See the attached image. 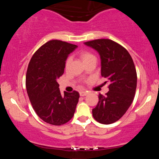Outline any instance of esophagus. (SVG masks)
<instances>
[{"label":"esophagus","instance_id":"1","mask_svg":"<svg viewBox=\"0 0 159 159\" xmlns=\"http://www.w3.org/2000/svg\"><path fill=\"white\" fill-rule=\"evenodd\" d=\"M87 95V93L85 92V91H81L80 92V96H85Z\"/></svg>","mask_w":159,"mask_h":159}]
</instances>
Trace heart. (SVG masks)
I'll return each instance as SVG.
<instances>
[{"label":"heart","instance_id":"b5f03b06","mask_svg":"<svg viewBox=\"0 0 159 159\" xmlns=\"http://www.w3.org/2000/svg\"><path fill=\"white\" fill-rule=\"evenodd\" d=\"M80 57H81V61H83V63L84 62L88 61V60L92 59V58H95L94 56L92 54H90V53L87 52H82L81 54H80ZM69 60H67L66 63V66H67L69 65Z\"/></svg>","mask_w":159,"mask_h":159}]
</instances>
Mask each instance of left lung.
Listing matches in <instances>:
<instances>
[{
    "label": "left lung",
    "mask_w": 159,
    "mask_h": 159,
    "mask_svg": "<svg viewBox=\"0 0 159 159\" xmlns=\"http://www.w3.org/2000/svg\"><path fill=\"white\" fill-rule=\"evenodd\" d=\"M98 53L101 75L109 83L105 96L98 95V102L93 116L98 123L111 124L120 120L132 105L137 87V72L129 53L118 43L108 39L84 43Z\"/></svg>",
    "instance_id": "1"
}]
</instances>
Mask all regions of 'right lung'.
I'll list each match as a JSON object with an SVG mask.
<instances>
[{"instance_id": "1", "label": "right lung", "mask_w": 159, "mask_h": 159, "mask_svg": "<svg viewBox=\"0 0 159 159\" xmlns=\"http://www.w3.org/2000/svg\"><path fill=\"white\" fill-rule=\"evenodd\" d=\"M78 46L61 40H51L33 55L26 75V88L38 116L54 125L66 123L72 118L79 93L64 92L62 96L57 79L64 72L69 54Z\"/></svg>"}]
</instances>
